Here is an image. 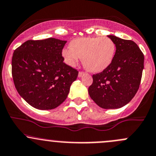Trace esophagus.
Returning a JSON list of instances; mask_svg holds the SVG:
<instances>
[{
    "mask_svg": "<svg viewBox=\"0 0 156 156\" xmlns=\"http://www.w3.org/2000/svg\"><path fill=\"white\" fill-rule=\"evenodd\" d=\"M84 74H85L84 72H83V71H80V72H79L78 76H79V77H82V76H83Z\"/></svg>",
    "mask_w": 156,
    "mask_h": 156,
    "instance_id": "34e87169",
    "label": "esophagus"
}]
</instances>
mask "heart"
Listing matches in <instances>:
<instances>
[{
	"label": "heart",
	"instance_id": "obj_1",
	"mask_svg": "<svg viewBox=\"0 0 156 156\" xmlns=\"http://www.w3.org/2000/svg\"><path fill=\"white\" fill-rule=\"evenodd\" d=\"M70 47L62 50V55L69 65H76L83 58L85 68L93 73L101 72L113 62L115 44L107 37H80L70 42Z\"/></svg>",
	"mask_w": 156,
	"mask_h": 156
}]
</instances>
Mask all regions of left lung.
Here are the masks:
<instances>
[{
    "instance_id": "left-lung-1",
    "label": "left lung",
    "mask_w": 156,
    "mask_h": 156,
    "mask_svg": "<svg viewBox=\"0 0 156 156\" xmlns=\"http://www.w3.org/2000/svg\"><path fill=\"white\" fill-rule=\"evenodd\" d=\"M116 50L111 65L93 74L89 88L91 98L104 109H118L126 105L139 89L144 70V56L134 41L113 35Z\"/></svg>"
}]
</instances>
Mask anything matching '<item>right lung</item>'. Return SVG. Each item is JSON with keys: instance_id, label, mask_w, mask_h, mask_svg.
Segmentation results:
<instances>
[{"instance_id": "1", "label": "right lung", "mask_w": 156, "mask_h": 156, "mask_svg": "<svg viewBox=\"0 0 156 156\" xmlns=\"http://www.w3.org/2000/svg\"><path fill=\"white\" fill-rule=\"evenodd\" d=\"M67 41L29 40L14 51L12 76L18 93L38 110H52L67 98L78 70L63 62Z\"/></svg>"}]
</instances>
